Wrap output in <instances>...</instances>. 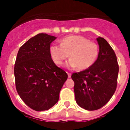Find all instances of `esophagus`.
Masks as SVG:
<instances>
[{
    "label": "esophagus",
    "mask_w": 130,
    "mask_h": 130,
    "mask_svg": "<svg viewBox=\"0 0 130 130\" xmlns=\"http://www.w3.org/2000/svg\"><path fill=\"white\" fill-rule=\"evenodd\" d=\"M67 74H68V77H69V78H70V77H71V75H72L71 73L67 72Z\"/></svg>",
    "instance_id": "obj_1"
}]
</instances>
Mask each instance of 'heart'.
Returning a JSON list of instances; mask_svg holds the SVG:
<instances>
[{"instance_id":"obj_1","label":"heart","mask_w":130,"mask_h":130,"mask_svg":"<svg viewBox=\"0 0 130 130\" xmlns=\"http://www.w3.org/2000/svg\"><path fill=\"white\" fill-rule=\"evenodd\" d=\"M50 53L57 65H61L70 55L72 58L67 62V67L86 70L96 61L99 56V47L87 38L71 35L63 38L60 44H52Z\"/></svg>"}]
</instances>
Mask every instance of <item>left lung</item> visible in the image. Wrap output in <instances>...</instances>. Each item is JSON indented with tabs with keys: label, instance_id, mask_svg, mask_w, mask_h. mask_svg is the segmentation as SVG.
Returning <instances> with one entry per match:
<instances>
[{
	"label": "left lung",
	"instance_id": "1",
	"mask_svg": "<svg viewBox=\"0 0 130 130\" xmlns=\"http://www.w3.org/2000/svg\"><path fill=\"white\" fill-rule=\"evenodd\" d=\"M99 47L95 63L84 71L73 73L75 98L80 107L94 111L110 100L117 87L119 66L115 52L103 38L96 39Z\"/></svg>",
	"mask_w": 130,
	"mask_h": 130
}]
</instances>
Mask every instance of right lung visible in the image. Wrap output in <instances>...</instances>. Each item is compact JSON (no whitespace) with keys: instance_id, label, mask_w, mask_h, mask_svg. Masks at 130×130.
Instances as JSON below:
<instances>
[{"instance_id":"right-lung-1","label":"right lung","mask_w":130,"mask_h":130,"mask_svg":"<svg viewBox=\"0 0 130 130\" xmlns=\"http://www.w3.org/2000/svg\"><path fill=\"white\" fill-rule=\"evenodd\" d=\"M56 39L46 33L38 34L18 51L14 66L15 87L25 104L35 111L53 107L68 78L50 53L51 43Z\"/></svg>"}]
</instances>
